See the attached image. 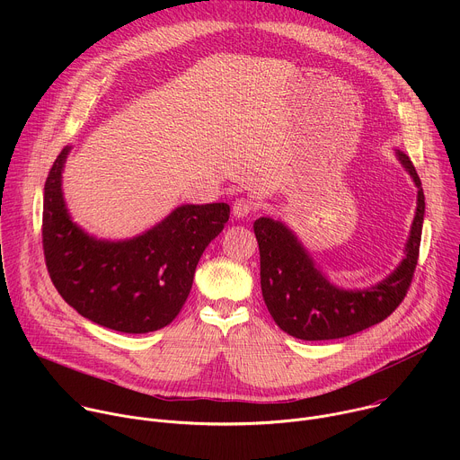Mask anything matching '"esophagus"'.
<instances>
[{"label": "esophagus", "instance_id": "34e87169", "mask_svg": "<svg viewBox=\"0 0 460 460\" xmlns=\"http://www.w3.org/2000/svg\"><path fill=\"white\" fill-rule=\"evenodd\" d=\"M254 211V204L249 199H236L233 204V215L236 218H245Z\"/></svg>", "mask_w": 460, "mask_h": 460}]
</instances>
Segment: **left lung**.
<instances>
[{"mask_svg":"<svg viewBox=\"0 0 460 460\" xmlns=\"http://www.w3.org/2000/svg\"><path fill=\"white\" fill-rule=\"evenodd\" d=\"M401 164L417 185V213L399 268L369 289H341L313 264L296 236L271 218L252 226L260 249L261 296L282 332L300 341H332L355 335L382 322L404 300L417 268L424 222L420 178L404 153Z\"/></svg>","mask_w":460,"mask_h":460,"instance_id":"left-lung-1","label":"left lung"}]
</instances>
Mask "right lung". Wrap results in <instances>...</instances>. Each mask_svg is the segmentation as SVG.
Here are the masks:
<instances>
[{
  "mask_svg": "<svg viewBox=\"0 0 460 460\" xmlns=\"http://www.w3.org/2000/svg\"><path fill=\"white\" fill-rule=\"evenodd\" d=\"M54 160L43 192V254L61 298L91 322L121 333H149L171 323L185 304L196 266L229 220L227 204L181 206L140 236L96 240L69 217Z\"/></svg>",
  "mask_w": 460,
  "mask_h": 460,
  "instance_id": "obj_1",
  "label": "right lung"
}]
</instances>
